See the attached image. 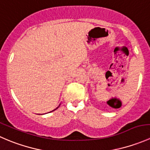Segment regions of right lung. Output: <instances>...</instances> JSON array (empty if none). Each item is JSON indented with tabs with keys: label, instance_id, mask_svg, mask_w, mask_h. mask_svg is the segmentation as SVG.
Returning <instances> with one entry per match:
<instances>
[{
	"label": "right lung",
	"instance_id": "1",
	"mask_svg": "<svg viewBox=\"0 0 150 150\" xmlns=\"http://www.w3.org/2000/svg\"><path fill=\"white\" fill-rule=\"evenodd\" d=\"M58 107H57V108H58ZM57 108H56V109H55V110H57ZM54 110H53V111H54ZM51 112H52V111H51Z\"/></svg>",
	"mask_w": 150,
	"mask_h": 150
}]
</instances>
